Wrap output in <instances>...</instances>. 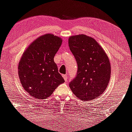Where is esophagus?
Segmentation results:
<instances>
[{
  "label": "esophagus",
  "mask_w": 132,
  "mask_h": 132,
  "mask_svg": "<svg viewBox=\"0 0 132 132\" xmlns=\"http://www.w3.org/2000/svg\"><path fill=\"white\" fill-rule=\"evenodd\" d=\"M62 77H63V78H64V80L65 81H67V80H68V77H67V75H64L63 76H62Z\"/></svg>",
  "instance_id": "1"
}]
</instances>
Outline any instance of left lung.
Returning <instances> with one entry per match:
<instances>
[{
  "label": "left lung",
  "mask_w": 132,
  "mask_h": 132,
  "mask_svg": "<svg viewBox=\"0 0 132 132\" xmlns=\"http://www.w3.org/2000/svg\"><path fill=\"white\" fill-rule=\"evenodd\" d=\"M68 44L78 64L77 76L70 83L71 90L81 101L99 97L111 78V64L106 53L95 39L85 35L71 36Z\"/></svg>",
  "instance_id": "left-lung-1"
}]
</instances>
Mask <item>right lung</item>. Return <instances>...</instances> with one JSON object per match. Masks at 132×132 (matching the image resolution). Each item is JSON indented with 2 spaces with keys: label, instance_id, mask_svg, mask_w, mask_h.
Returning a JSON list of instances; mask_svg holds the SVG:
<instances>
[{
  "label": "right lung",
  "instance_id": "right-lung-1",
  "mask_svg": "<svg viewBox=\"0 0 132 132\" xmlns=\"http://www.w3.org/2000/svg\"><path fill=\"white\" fill-rule=\"evenodd\" d=\"M61 38L51 33L36 38L23 52L18 75L24 89L36 99H46L64 82L54 61L62 44Z\"/></svg>",
  "mask_w": 132,
  "mask_h": 132
}]
</instances>
